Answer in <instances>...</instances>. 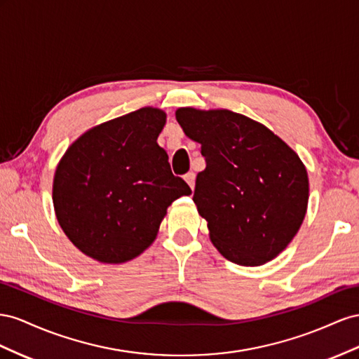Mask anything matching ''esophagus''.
<instances>
[{
    "label": "esophagus",
    "instance_id": "1",
    "mask_svg": "<svg viewBox=\"0 0 359 359\" xmlns=\"http://www.w3.org/2000/svg\"><path fill=\"white\" fill-rule=\"evenodd\" d=\"M185 180L189 185L191 189H194V187H196V174H194L192 171H189L188 174H185Z\"/></svg>",
    "mask_w": 359,
    "mask_h": 359
}]
</instances>
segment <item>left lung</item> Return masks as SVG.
<instances>
[{
    "label": "left lung",
    "mask_w": 359,
    "mask_h": 359,
    "mask_svg": "<svg viewBox=\"0 0 359 359\" xmlns=\"http://www.w3.org/2000/svg\"><path fill=\"white\" fill-rule=\"evenodd\" d=\"M183 132L201 144L194 203L225 259L260 266L298 233L309 204L299 156L262 123L229 109L179 108Z\"/></svg>",
    "instance_id": "left-lung-1"
}]
</instances>
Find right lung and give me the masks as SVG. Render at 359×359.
<instances>
[{
	"mask_svg": "<svg viewBox=\"0 0 359 359\" xmlns=\"http://www.w3.org/2000/svg\"><path fill=\"white\" fill-rule=\"evenodd\" d=\"M165 112L141 108L91 128L58 162L53 201L69 241L102 263L135 259L155 241L170 204L189 196L158 146Z\"/></svg>",
	"mask_w": 359,
	"mask_h": 359,
	"instance_id": "1",
	"label": "right lung"
}]
</instances>
